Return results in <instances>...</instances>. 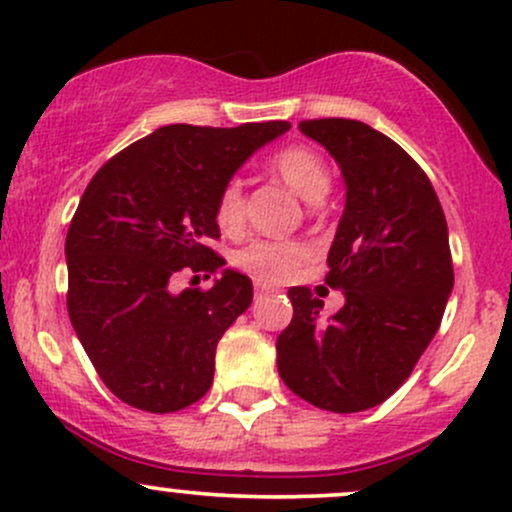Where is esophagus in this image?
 <instances>
[{
    "instance_id": "obj_1",
    "label": "esophagus",
    "mask_w": 512,
    "mask_h": 512,
    "mask_svg": "<svg viewBox=\"0 0 512 512\" xmlns=\"http://www.w3.org/2000/svg\"><path fill=\"white\" fill-rule=\"evenodd\" d=\"M269 291H274V286L257 282V284H255V299H262V296L269 294Z\"/></svg>"
}]
</instances>
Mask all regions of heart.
Segmentation results:
<instances>
[{"instance_id": "b5f03b06", "label": "heart", "mask_w": 512, "mask_h": 512, "mask_svg": "<svg viewBox=\"0 0 512 512\" xmlns=\"http://www.w3.org/2000/svg\"><path fill=\"white\" fill-rule=\"evenodd\" d=\"M269 170L306 201H320L330 189V172L325 162L301 145L274 155L269 160ZM213 216L223 233H238L245 226V189L240 179H228L218 189ZM306 257V245L296 240H257L235 255V265L255 274L262 282H282L306 262Z\"/></svg>"}]
</instances>
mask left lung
Returning <instances> with one entry per match:
<instances>
[{"mask_svg":"<svg viewBox=\"0 0 512 512\" xmlns=\"http://www.w3.org/2000/svg\"><path fill=\"white\" fill-rule=\"evenodd\" d=\"M345 177L347 199L325 284L345 306L291 286L294 318L277 338L284 384L333 413L379 406L413 372L440 328L454 286L447 221L428 174L398 143L352 119L299 123Z\"/></svg>","mask_w":512,"mask_h":512,"instance_id":"obj_1","label":"left lung"}]
</instances>
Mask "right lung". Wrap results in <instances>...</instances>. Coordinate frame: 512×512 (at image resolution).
Wrapping results in <instances>:
<instances>
[{
	"mask_svg": "<svg viewBox=\"0 0 512 512\" xmlns=\"http://www.w3.org/2000/svg\"><path fill=\"white\" fill-rule=\"evenodd\" d=\"M289 121L235 128L172 123L111 157L84 189L65 240L67 313L109 391L174 413L213 384L216 345L252 303L235 269L211 289L172 291L174 274L218 272V189Z\"/></svg>",
	"mask_w": 512,
	"mask_h": 512,
	"instance_id": "1",
	"label": "right lung"
}]
</instances>
